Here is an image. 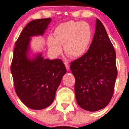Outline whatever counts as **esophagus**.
Returning <instances> with one entry per match:
<instances>
[{"instance_id":"34e87169","label":"esophagus","mask_w":129,"mask_h":129,"mask_svg":"<svg viewBox=\"0 0 129 129\" xmlns=\"http://www.w3.org/2000/svg\"><path fill=\"white\" fill-rule=\"evenodd\" d=\"M64 65H65V67H66V68H67V69L68 70L70 69L69 64H68L67 62H64Z\"/></svg>"}]
</instances>
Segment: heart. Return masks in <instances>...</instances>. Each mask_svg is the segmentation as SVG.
Segmentation results:
<instances>
[{
  "mask_svg": "<svg viewBox=\"0 0 129 129\" xmlns=\"http://www.w3.org/2000/svg\"><path fill=\"white\" fill-rule=\"evenodd\" d=\"M91 35V29L87 22H64L55 29L54 38L49 36L48 48L52 54L58 55L62 51L61 45H64V52L68 56L79 57L87 50Z\"/></svg>",
  "mask_w": 129,
  "mask_h": 129,
  "instance_id": "heart-1",
  "label": "heart"
}]
</instances>
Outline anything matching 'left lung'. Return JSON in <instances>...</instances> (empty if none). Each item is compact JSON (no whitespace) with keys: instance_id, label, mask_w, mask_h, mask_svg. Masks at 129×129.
Instances as JSON below:
<instances>
[{"instance_id":"obj_1","label":"left lung","mask_w":129,"mask_h":129,"mask_svg":"<svg viewBox=\"0 0 129 129\" xmlns=\"http://www.w3.org/2000/svg\"><path fill=\"white\" fill-rule=\"evenodd\" d=\"M75 79L77 102L88 111H96L108 105L113 97L117 77L116 52L101 21L88 52L71 62Z\"/></svg>"}]
</instances>
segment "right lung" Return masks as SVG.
Returning a JSON list of instances; mask_svg holds the SVG:
<instances>
[{
	"label": "right lung",
	"mask_w": 129,
	"mask_h": 129,
	"mask_svg": "<svg viewBox=\"0 0 129 129\" xmlns=\"http://www.w3.org/2000/svg\"><path fill=\"white\" fill-rule=\"evenodd\" d=\"M50 18L34 20L23 28L15 43L11 72L16 93L29 108L40 110L53 102L56 90L67 72L60 59L49 60L38 54L28 57L30 37L43 35Z\"/></svg>",
	"instance_id": "add662e5"
}]
</instances>
